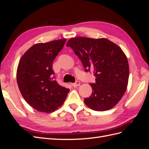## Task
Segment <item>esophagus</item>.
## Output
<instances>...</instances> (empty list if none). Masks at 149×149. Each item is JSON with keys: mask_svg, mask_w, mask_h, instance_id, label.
Segmentation results:
<instances>
[{"mask_svg": "<svg viewBox=\"0 0 149 149\" xmlns=\"http://www.w3.org/2000/svg\"><path fill=\"white\" fill-rule=\"evenodd\" d=\"M80 85V82L79 81H76V83H73L72 84V86H73V87H77V86H79Z\"/></svg>", "mask_w": 149, "mask_h": 149, "instance_id": "obj_1", "label": "esophagus"}]
</instances>
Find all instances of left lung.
<instances>
[{
  "label": "left lung",
  "mask_w": 149,
  "mask_h": 149,
  "mask_svg": "<svg viewBox=\"0 0 149 149\" xmlns=\"http://www.w3.org/2000/svg\"><path fill=\"white\" fill-rule=\"evenodd\" d=\"M81 61L85 71H93L95 83L84 103L94 111H104L115 106L124 94L128 84L129 68L125 53L107 38L76 37L67 42Z\"/></svg>",
  "instance_id": "left-lung-1"
}]
</instances>
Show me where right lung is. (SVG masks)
<instances>
[{"label": "right lung", "mask_w": 149, "mask_h": 149, "mask_svg": "<svg viewBox=\"0 0 149 149\" xmlns=\"http://www.w3.org/2000/svg\"><path fill=\"white\" fill-rule=\"evenodd\" d=\"M66 39L34 45L19 61L17 81L22 96L39 112L49 113L65 102L70 89L54 79L53 61L63 47Z\"/></svg>", "instance_id": "obj_1"}]
</instances>
